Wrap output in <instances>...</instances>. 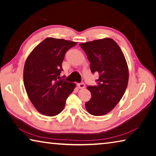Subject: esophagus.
I'll return each instance as SVG.
<instances>
[{
    "mask_svg": "<svg viewBox=\"0 0 156 156\" xmlns=\"http://www.w3.org/2000/svg\"><path fill=\"white\" fill-rule=\"evenodd\" d=\"M77 86H78V87L80 89L85 88V84H84V83H78V84H77Z\"/></svg>",
    "mask_w": 156,
    "mask_h": 156,
    "instance_id": "esophagus-1",
    "label": "esophagus"
}]
</instances>
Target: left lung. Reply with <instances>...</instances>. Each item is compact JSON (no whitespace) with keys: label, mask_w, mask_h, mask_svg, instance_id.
I'll return each instance as SVG.
<instances>
[{"label":"left lung","mask_w":156,"mask_h":156,"mask_svg":"<svg viewBox=\"0 0 156 156\" xmlns=\"http://www.w3.org/2000/svg\"><path fill=\"white\" fill-rule=\"evenodd\" d=\"M80 46L86 53L92 73H98V84L88 86L91 98L85 103L90 114L103 115L110 112L122 98L127 87L129 69L119 45L110 38H105Z\"/></svg>","instance_id":"8db88e82"}]
</instances>
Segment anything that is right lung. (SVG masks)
Returning a JSON list of instances; mask_svg holds the SVG:
<instances>
[{
    "mask_svg": "<svg viewBox=\"0 0 156 156\" xmlns=\"http://www.w3.org/2000/svg\"><path fill=\"white\" fill-rule=\"evenodd\" d=\"M77 43L47 38L29 55L23 70L27 96L36 109L47 116L62 112L76 84L59 80L65 53Z\"/></svg>",
    "mask_w": 156,
    "mask_h": 156,
    "instance_id": "add662e5",
    "label": "right lung"
}]
</instances>
